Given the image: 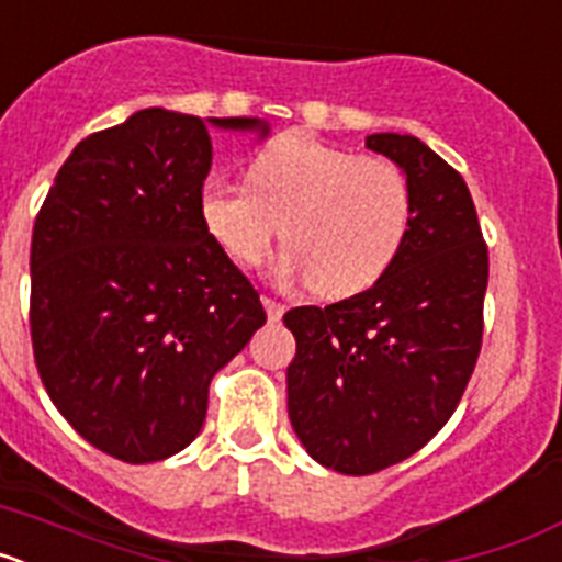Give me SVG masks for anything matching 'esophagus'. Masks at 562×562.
Wrapping results in <instances>:
<instances>
[{
	"instance_id": "obj_1",
	"label": "esophagus",
	"mask_w": 562,
	"mask_h": 562,
	"mask_svg": "<svg viewBox=\"0 0 562 562\" xmlns=\"http://www.w3.org/2000/svg\"><path fill=\"white\" fill-rule=\"evenodd\" d=\"M265 310H267V315H270V321H281V315H284L286 306L281 304V301H276V297L265 295Z\"/></svg>"
}]
</instances>
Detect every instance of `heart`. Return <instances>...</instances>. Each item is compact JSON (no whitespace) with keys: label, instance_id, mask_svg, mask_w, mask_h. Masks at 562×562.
Wrapping results in <instances>:
<instances>
[{"label":"heart","instance_id":"obj_1","mask_svg":"<svg viewBox=\"0 0 562 562\" xmlns=\"http://www.w3.org/2000/svg\"><path fill=\"white\" fill-rule=\"evenodd\" d=\"M200 213L216 245L258 265L281 233L284 272L324 297L376 284L405 247L411 182L385 157H360L306 132L281 134L250 166V186L211 180Z\"/></svg>","mask_w":562,"mask_h":562}]
</instances>
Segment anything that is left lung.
<instances>
[{"instance_id": "8db88e82", "label": "left lung", "mask_w": 562, "mask_h": 562, "mask_svg": "<svg viewBox=\"0 0 562 562\" xmlns=\"http://www.w3.org/2000/svg\"><path fill=\"white\" fill-rule=\"evenodd\" d=\"M366 146L411 182L405 247L369 290L284 315L297 342L292 428L312 459L346 475L400 464L448 425L479 360L490 276L461 173L411 134H371Z\"/></svg>"}]
</instances>
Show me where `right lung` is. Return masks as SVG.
Here are the masks:
<instances>
[{
  "label": "right lung",
  "mask_w": 562,
  "mask_h": 562,
  "mask_svg": "<svg viewBox=\"0 0 562 562\" xmlns=\"http://www.w3.org/2000/svg\"><path fill=\"white\" fill-rule=\"evenodd\" d=\"M211 126L143 109L78 143L33 225L30 340L49 400L112 459L146 464L202 430L213 374L267 312L207 233Z\"/></svg>",
  "instance_id": "obj_1"
}]
</instances>
